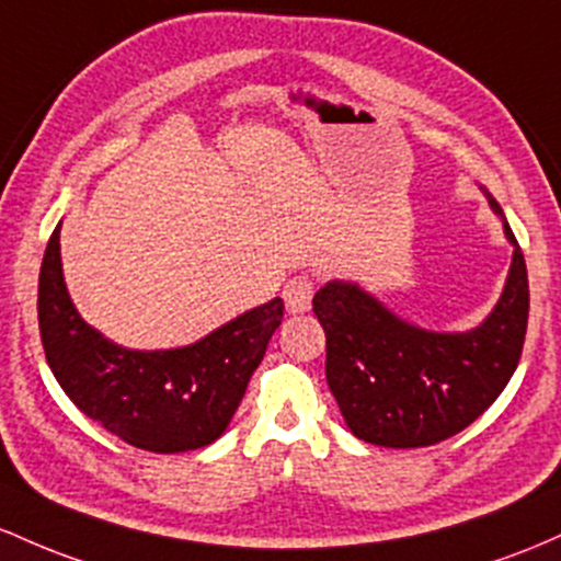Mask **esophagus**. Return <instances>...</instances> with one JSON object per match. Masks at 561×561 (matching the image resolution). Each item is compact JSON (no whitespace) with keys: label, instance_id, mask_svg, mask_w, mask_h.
Listing matches in <instances>:
<instances>
[{"label":"esophagus","instance_id":"esophagus-1","mask_svg":"<svg viewBox=\"0 0 561 561\" xmlns=\"http://www.w3.org/2000/svg\"><path fill=\"white\" fill-rule=\"evenodd\" d=\"M312 294H314V280L310 275H294V278L283 286V301H286V310L291 314L307 312L312 307Z\"/></svg>","mask_w":561,"mask_h":561}]
</instances>
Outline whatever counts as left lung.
<instances>
[{"mask_svg": "<svg viewBox=\"0 0 561 561\" xmlns=\"http://www.w3.org/2000/svg\"><path fill=\"white\" fill-rule=\"evenodd\" d=\"M484 196L514 256L499 305L477 329H419L350 280H331L314 294L325 379L357 439L381 448L443 443L480 419L517 370L530 310L527 267L499 201Z\"/></svg>", "mask_w": 561, "mask_h": 561, "instance_id": "1", "label": "left lung"}]
</instances>
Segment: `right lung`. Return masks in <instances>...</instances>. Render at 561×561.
Instances as JSON below:
<instances>
[{
    "label": "right lung",
    "mask_w": 561,
    "mask_h": 561,
    "mask_svg": "<svg viewBox=\"0 0 561 561\" xmlns=\"http://www.w3.org/2000/svg\"><path fill=\"white\" fill-rule=\"evenodd\" d=\"M36 310L49 368L84 416L140 450L185 453L228 430L280 325L283 299L238 314L187 347H118L68 297L58 225L44 251Z\"/></svg>",
    "instance_id": "obj_1"
}]
</instances>
